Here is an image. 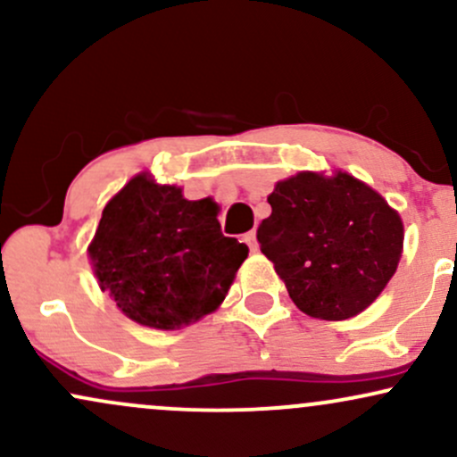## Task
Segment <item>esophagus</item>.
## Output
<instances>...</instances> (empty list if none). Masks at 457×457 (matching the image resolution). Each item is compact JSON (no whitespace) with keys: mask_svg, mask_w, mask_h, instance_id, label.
<instances>
[{"mask_svg":"<svg viewBox=\"0 0 457 457\" xmlns=\"http://www.w3.org/2000/svg\"><path fill=\"white\" fill-rule=\"evenodd\" d=\"M245 243L249 245V249L253 251V253H255V251H258V240H255V229H251V232L245 234Z\"/></svg>","mask_w":457,"mask_h":457,"instance_id":"obj_1","label":"esophagus"}]
</instances>
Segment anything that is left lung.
Instances as JSON below:
<instances>
[{
	"label": "left lung",
	"mask_w": 457,
	"mask_h": 457,
	"mask_svg": "<svg viewBox=\"0 0 457 457\" xmlns=\"http://www.w3.org/2000/svg\"><path fill=\"white\" fill-rule=\"evenodd\" d=\"M269 204L260 249L303 313L345 320L378 298L400 262L403 225L374 188L342 171H301L277 182Z\"/></svg>",
	"instance_id": "8db88e82"
}]
</instances>
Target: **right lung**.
Returning <instances> with one entry per match:
<instances>
[{
    "label": "right lung",
    "mask_w": 457,
    "mask_h": 457,
    "mask_svg": "<svg viewBox=\"0 0 457 457\" xmlns=\"http://www.w3.org/2000/svg\"><path fill=\"white\" fill-rule=\"evenodd\" d=\"M217 212L211 197L188 202L145 174L104 206L87 251L124 316L171 330L221 305L249 249L223 236Z\"/></svg>",
    "instance_id": "right-lung-1"
}]
</instances>
